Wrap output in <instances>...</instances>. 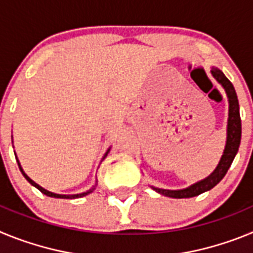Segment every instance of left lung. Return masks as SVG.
Returning a JSON list of instances; mask_svg holds the SVG:
<instances>
[{
  "instance_id": "left-lung-1",
  "label": "left lung",
  "mask_w": 253,
  "mask_h": 253,
  "mask_svg": "<svg viewBox=\"0 0 253 253\" xmlns=\"http://www.w3.org/2000/svg\"><path fill=\"white\" fill-rule=\"evenodd\" d=\"M210 73L215 78L216 82L224 88L228 97V104H229V106H228L227 140H225V147L224 151H223L222 157L219 160L218 166L215 167V169L208 177L203 178V180L198 181V182L190 185V186L185 187V189L167 190L151 186L156 193L161 194V195L169 196V198L173 199H186L198 196L200 194L205 193V191H209L215 185H218L220 182V180L224 177L227 171L231 167L232 162H233L234 157H236L238 148H240L241 135H242V123H241L240 104H238V99H237L236 90H234L232 82L225 77L224 73L219 68L211 67Z\"/></svg>"
}]
</instances>
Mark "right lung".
Returning a JSON list of instances; mask_svg holds the SVG:
<instances>
[{
    "mask_svg": "<svg viewBox=\"0 0 253 253\" xmlns=\"http://www.w3.org/2000/svg\"><path fill=\"white\" fill-rule=\"evenodd\" d=\"M110 149H111V147L109 149H107L106 151V153L104 154V157H102V160H104L105 157H106L107 156V153H109V152H110ZM17 157V156H16ZM16 161H17V165H19V169H20V171H21V173L22 175H24V177L26 178V180L29 181V182H30L31 185H33V186L34 187H37L38 190H40V191H42V193L44 194V195H46V196H50V198H57V199H78V198H84V196H86V195H88V194H91L93 191V190L96 189V186H97V181H96L95 182V185H93L92 187H91L90 190H87V191H84V193H81V194H72V195H64V194H55V193H51V191H48V190H45L44 189V187H42L40 186V185H38L37 182H35V181H33L31 180L30 177H29L28 175H26L25 173V171H24V169H22V167H21V165H20V161L17 160L16 158Z\"/></svg>",
    "mask_w": 253,
    "mask_h": 253,
    "instance_id": "add662e5",
    "label": "right lung"
}]
</instances>
